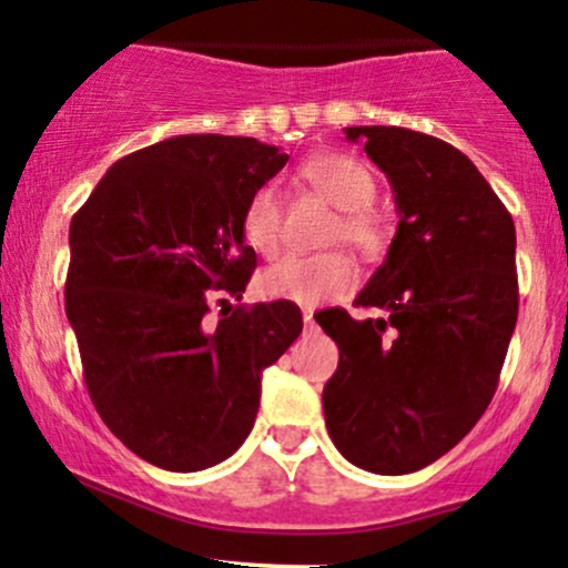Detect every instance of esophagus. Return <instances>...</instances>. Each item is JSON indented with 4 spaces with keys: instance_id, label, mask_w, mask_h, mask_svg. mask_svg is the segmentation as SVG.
Returning <instances> with one entry per match:
<instances>
[{
    "instance_id": "1",
    "label": "esophagus",
    "mask_w": 568,
    "mask_h": 568,
    "mask_svg": "<svg viewBox=\"0 0 568 568\" xmlns=\"http://www.w3.org/2000/svg\"><path fill=\"white\" fill-rule=\"evenodd\" d=\"M302 321H304V326L313 324V310H304V313H302Z\"/></svg>"
}]
</instances>
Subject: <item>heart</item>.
Here are the masks:
<instances>
[{
	"label": "heart",
	"instance_id": "heart-1",
	"mask_svg": "<svg viewBox=\"0 0 568 568\" xmlns=\"http://www.w3.org/2000/svg\"><path fill=\"white\" fill-rule=\"evenodd\" d=\"M300 179L326 204L339 209L332 223L329 244H345L362 261H378L389 247V229L384 217L373 209L375 184L373 171L362 160L348 154H315L302 163ZM280 229H283V206L277 190H255L242 212V236L250 247L264 258H272L280 250ZM356 283L354 261L343 250L315 255H288L261 272L258 291L268 300H283L296 304H313L337 300L348 294Z\"/></svg>",
	"mask_w": 568,
	"mask_h": 568
}]
</instances>
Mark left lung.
I'll return each instance as SVG.
<instances>
[{
    "label": "left lung",
    "mask_w": 568,
    "mask_h": 568,
    "mask_svg": "<svg viewBox=\"0 0 568 568\" xmlns=\"http://www.w3.org/2000/svg\"><path fill=\"white\" fill-rule=\"evenodd\" d=\"M392 182L397 234L356 307L315 315L339 348L324 416L339 455L414 474L457 446L498 389L517 324L515 220L452 143L408 128H345Z\"/></svg>",
    "instance_id": "8db88e82"
}]
</instances>
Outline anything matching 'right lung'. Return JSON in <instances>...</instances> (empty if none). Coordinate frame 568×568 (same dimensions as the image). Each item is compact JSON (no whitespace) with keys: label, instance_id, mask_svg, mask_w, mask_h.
Masks as SVG:
<instances>
[{"label":"right lung","instance_id":"1","mask_svg":"<svg viewBox=\"0 0 568 568\" xmlns=\"http://www.w3.org/2000/svg\"><path fill=\"white\" fill-rule=\"evenodd\" d=\"M288 154L236 135H176L116 160L70 223L64 310L105 427L146 463L204 470L253 429L261 373L302 332L294 302L242 300L250 195Z\"/></svg>","mask_w":568,"mask_h":568}]
</instances>
